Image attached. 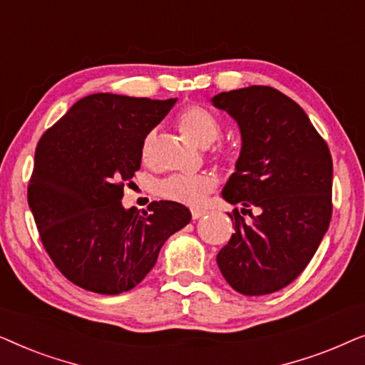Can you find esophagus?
<instances>
[{
    "mask_svg": "<svg viewBox=\"0 0 365 365\" xmlns=\"http://www.w3.org/2000/svg\"><path fill=\"white\" fill-rule=\"evenodd\" d=\"M206 211H202V209H192V219H201Z\"/></svg>",
    "mask_w": 365,
    "mask_h": 365,
    "instance_id": "esophagus-1",
    "label": "esophagus"
}]
</instances>
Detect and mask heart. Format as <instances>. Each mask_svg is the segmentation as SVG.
Here are the masks:
<instances>
[{
    "label": "heart",
    "instance_id": "obj_1",
    "mask_svg": "<svg viewBox=\"0 0 365 365\" xmlns=\"http://www.w3.org/2000/svg\"><path fill=\"white\" fill-rule=\"evenodd\" d=\"M178 126L181 133L192 144L207 148L221 136V124L211 111L201 106H189L179 114ZM151 136L143 144V154L148 156ZM216 179L209 174H174L156 184V194L168 201L184 204V206H199L212 189Z\"/></svg>",
    "mask_w": 365,
    "mask_h": 365
}]
</instances>
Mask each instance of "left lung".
I'll use <instances>...</instances> for the list:
<instances>
[{
  "label": "left lung",
  "instance_id": "obj_1",
  "mask_svg": "<svg viewBox=\"0 0 365 365\" xmlns=\"http://www.w3.org/2000/svg\"><path fill=\"white\" fill-rule=\"evenodd\" d=\"M212 106L241 131L236 171L222 199L241 204L234 234L219 251V271L244 296L272 294L301 274L332 216V158L304 109L269 86L219 93ZM249 207H257L252 217Z\"/></svg>",
  "mask_w": 365,
  "mask_h": 365
}]
</instances>
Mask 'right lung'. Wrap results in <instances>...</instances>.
I'll return each instance as SVG.
<instances>
[{"instance_id": "obj_1", "label": "right lung", "mask_w": 365, "mask_h": 365, "mask_svg": "<svg viewBox=\"0 0 365 365\" xmlns=\"http://www.w3.org/2000/svg\"><path fill=\"white\" fill-rule=\"evenodd\" d=\"M178 99L96 93L79 99L39 139L28 204L43 246L76 286L116 296L138 286L163 244L191 221L182 204L123 206L144 139Z\"/></svg>"}]
</instances>
